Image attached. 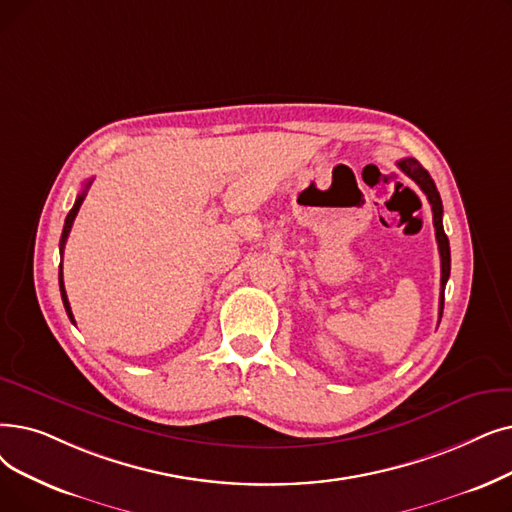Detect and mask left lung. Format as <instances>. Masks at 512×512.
Here are the masks:
<instances>
[{
    "label": "left lung",
    "instance_id": "8db88e82",
    "mask_svg": "<svg viewBox=\"0 0 512 512\" xmlns=\"http://www.w3.org/2000/svg\"><path fill=\"white\" fill-rule=\"evenodd\" d=\"M397 167L402 169L408 177L420 186V190L427 194L429 203H431V211H433V226H435V238L439 244V257H441V295H439V320L443 314V291H446V282L450 278V240L443 232V224H441V217H443V205H441V196L435 188V182L431 180L429 171L422 167L416 159H402L397 161Z\"/></svg>",
    "mask_w": 512,
    "mask_h": 512
}]
</instances>
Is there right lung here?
I'll return each mask as SVG.
<instances>
[{"label": "right lung", "instance_id": "obj_1", "mask_svg": "<svg viewBox=\"0 0 512 512\" xmlns=\"http://www.w3.org/2000/svg\"><path fill=\"white\" fill-rule=\"evenodd\" d=\"M90 184H92V182H87V184H85L83 192H81V194L77 196V201H75L73 209L69 211V215H66V221H64V228H62V236H60V257H62V253H64V244H66V238H69V232H71V228H73V221H75V217H77V213H79V207H81V203H83V198H85V192H87V188H90ZM58 282H60V295H62V303H64V309H66V314H69L71 322L75 324V318H73V311H71L69 299H66V291H64V280H62V259H60V274H58Z\"/></svg>", "mask_w": 512, "mask_h": 512}]
</instances>
